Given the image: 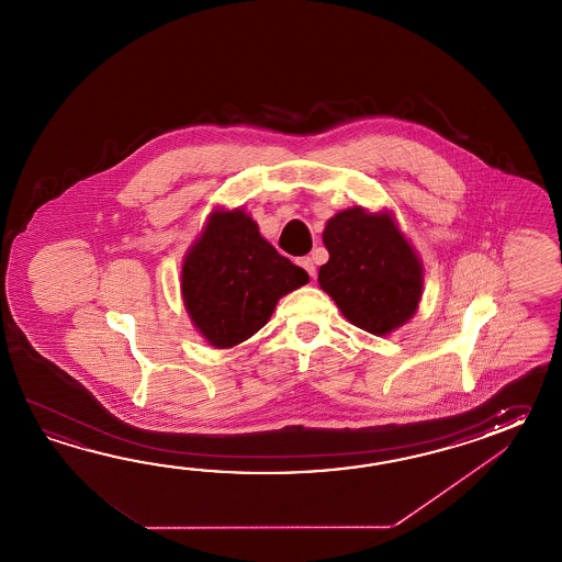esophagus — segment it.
<instances>
[{
	"label": "esophagus",
	"instance_id": "esophagus-1",
	"mask_svg": "<svg viewBox=\"0 0 562 562\" xmlns=\"http://www.w3.org/2000/svg\"><path fill=\"white\" fill-rule=\"evenodd\" d=\"M301 267H303V269L310 273V277L317 276V267H315V263H313V259H311V257H303V259H301Z\"/></svg>",
	"mask_w": 562,
	"mask_h": 562
}]
</instances>
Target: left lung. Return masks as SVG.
Segmentation results:
<instances>
[{"instance_id":"obj_1","label":"left lung","mask_w":562,"mask_h":562,"mask_svg":"<svg viewBox=\"0 0 562 562\" xmlns=\"http://www.w3.org/2000/svg\"><path fill=\"white\" fill-rule=\"evenodd\" d=\"M323 245L329 261L317 281L347 322L383 337L416 315L424 265L392 211H339L323 228Z\"/></svg>"}]
</instances>
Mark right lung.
<instances>
[{
  "label": "right lung",
  "instance_id": "add662e5",
  "mask_svg": "<svg viewBox=\"0 0 562 562\" xmlns=\"http://www.w3.org/2000/svg\"><path fill=\"white\" fill-rule=\"evenodd\" d=\"M310 276L263 239L245 209H213L180 269L192 325L216 347L239 346L271 319L279 299Z\"/></svg>",
  "mask_w": 562,
  "mask_h": 562
}]
</instances>
